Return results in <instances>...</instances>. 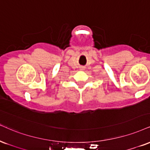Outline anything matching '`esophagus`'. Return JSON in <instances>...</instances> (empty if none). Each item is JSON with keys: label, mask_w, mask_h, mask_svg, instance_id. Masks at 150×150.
Instances as JSON below:
<instances>
[{"label": "esophagus", "mask_w": 150, "mask_h": 150, "mask_svg": "<svg viewBox=\"0 0 150 150\" xmlns=\"http://www.w3.org/2000/svg\"><path fill=\"white\" fill-rule=\"evenodd\" d=\"M84 70V66H81V67H80V70Z\"/></svg>", "instance_id": "34e87169"}]
</instances>
